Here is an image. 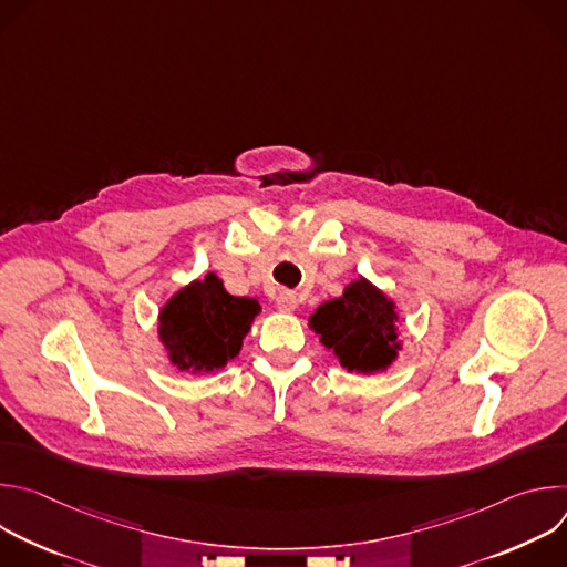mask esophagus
I'll list each match as a JSON object with an SVG mask.
<instances>
[{"mask_svg":"<svg viewBox=\"0 0 567 567\" xmlns=\"http://www.w3.org/2000/svg\"><path fill=\"white\" fill-rule=\"evenodd\" d=\"M276 307H278L280 311H293V309L298 307L296 293H293V291H280V293L276 296Z\"/></svg>","mask_w":567,"mask_h":567,"instance_id":"esophagus-1","label":"esophagus"}]
</instances>
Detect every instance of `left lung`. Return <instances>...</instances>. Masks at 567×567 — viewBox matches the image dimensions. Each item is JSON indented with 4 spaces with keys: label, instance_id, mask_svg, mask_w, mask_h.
<instances>
[{
    "label": "left lung",
    "instance_id": "8db88e82",
    "mask_svg": "<svg viewBox=\"0 0 567 567\" xmlns=\"http://www.w3.org/2000/svg\"><path fill=\"white\" fill-rule=\"evenodd\" d=\"M394 302L370 280L350 282L343 296L322 302L309 328L330 348L348 372H381L401 350Z\"/></svg>",
    "mask_w": 567,
    "mask_h": 567
}]
</instances>
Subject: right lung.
Wrapping results in <instances>:
<instances>
[{
	"instance_id": "right-lung-1",
	"label": "right lung",
	"mask_w": 567,
	"mask_h": 567,
	"mask_svg": "<svg viewBox=\"0 0 567 567\" xmlns=\"http://www.w3.org/2000/svg\"><path fill=\"white\" fill-rule=\"evenodd\" d=\"M260 313L256 298L230 296L215 274L179 289L158 311V341L182 372H213L241 350Z\"/></svg>"
}]
</instances>
